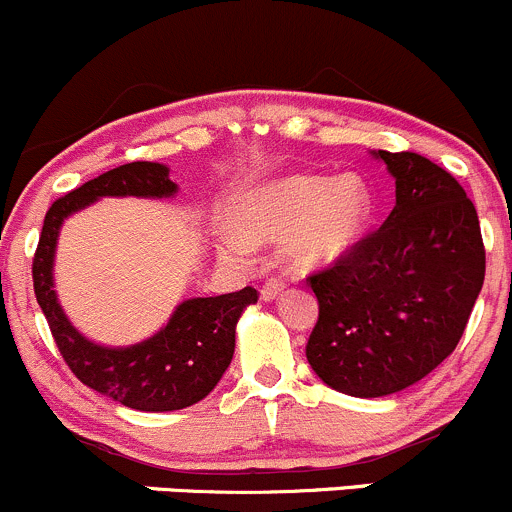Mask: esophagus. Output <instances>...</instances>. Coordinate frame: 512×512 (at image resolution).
Here are the masks:
<instances>
[{"mask_svg":"<svg viewBox=\"0 0 512 512\" xmlns=\"http://www.w3.org/2000/svg\"><path fill=\"white\" fill-rule=\"evenodd\" d=\"M283 288L285 285L280 283L278 278H271V280H266V285H263L261 288V298L266 300V302H271V300H276L280 293H283Z\"/></svg>","mask_w":512,"mask_h":512,"instance_id":"1","label":"esophagus"}]
</instances>
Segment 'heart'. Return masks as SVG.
<instances>
[{
  "label": "heart",
  "instance_id": "heart-1",
  "mask_svg": "<svg viewBox=\"0 0 512 512\" xmlns=\"http://www.w3.org/2000/svg\"><path fill=\"white\" fill-rule=\"evenodd\" d=\"M376 219V195L359 173L288 175L244 192L236 227L217 236V249L246 261L258 244L285 241V263L320 271L354 254Z\"/></svg>",
  "mask_w": 512,
  "mask_h": 512
}]
</instances>
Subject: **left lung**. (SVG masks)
<instances>
[{
    "mask_svg": "<svg viewBox=\"0 0 512 512\" xmlns=\"http://www.w3.org/2000/svg\"><path fill=\"white\" fill-rule=\"evenodd\" d=\"M395 180L378 232L310 278L320 320L307 342L332 390L383 398L422 381L459 344L486 273L474 202L417 153L371 151Z\"/></svg>",
    "mask_w": 512,
    "mask_h": 512,
    "instance_id": "left-lung-1",
    "label": "left lung"
}]
</instances>
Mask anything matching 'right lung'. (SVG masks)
Wrapping results in <instances>:
<instances>
[{
  "label": "right lung",
  "instance_id": "right-lung-1",
  "mask_svg": "<svg viewBox=\"0 0 512 512\" xmlns=\"http://www.w3.org/2000/svg\"><path fill=\"white\" fill-rule=\"evenodd\" d=\"M163 163L134 161L107 170L100 178L53 202L43 219L34 258L36 300L70 371L87 388L107 395L124 408L170 412L200 403L212 393L234 356L236 324L258 295L246 285L239 293L180 302L158 332L129 346H107L85 337L65 315L56 293V251L65 219L95 205L102 197L178 195Z\"/></svg>",
  "mask_w": 512,
  "mask_h": 512
}]
</instances>
